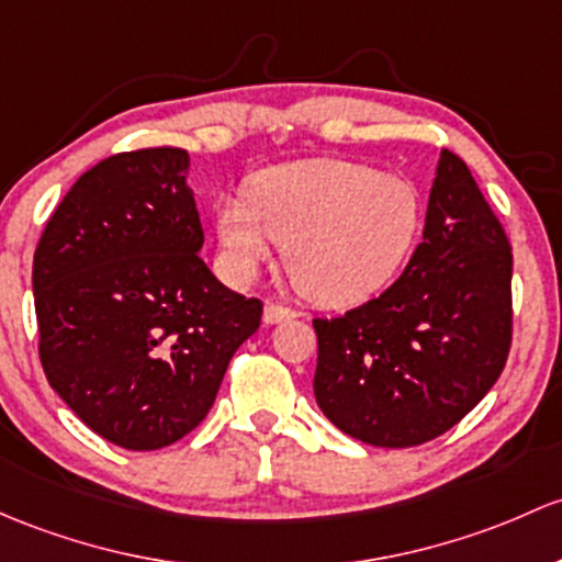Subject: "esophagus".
Here are the masks:
<instances>
[{"label":"esophagus","instance_id":"esophagus-1","mask_svg":"<svg viewBox=\"0 0 562 562\" xmlns=\"http://www.w3.org/2000/svg\"><path fill=\"white\" fill-rule=\"evenodd\" d=\"M291 317H296V310H291V306L285 304H277V301H269L263 310L266 323H282V321H291Z\"/></svg>","mask_w":562,"mask_h":562}]
</instances>
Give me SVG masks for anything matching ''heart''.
Returning <instances> with one entry per match:
<instances>
[{"label":"heart","instance_id":"b5f03b06","mask_svg":"<svg viewBox=\"0 0 562 562\" xmlns=\"http://www.w3.org/2000/svg\"><path fill=\"white\" fill-rule=\"evenodd\" d=\"M420 221V193L409 180L336 158L271 167L250 193L217 204L234 277L250 280L280 245L296 291L323 306L358 304L387 285Z\"/></svg>","mask_w":562,"mask_h":562}]
</instances>
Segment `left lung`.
<instances>
[{"mask_svg":"<svg viewBox=\"0 0 562 562\" xmlns=\"http://www.w3.org/2000/svg\"><path fill=\"white\" fill-rule=\"evenodd\" d=\"M512 245L463 158L441 150L423 241L382 296L315 317V398L352 439L415 447L484 398L512 347Z\"/></svg>","mask_w":562,"mask_h":562,"instance_id":"left-lung-1","label":"left lung"}]
</instances>
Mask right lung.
I'll return each mask as SVG.
<instances>
[{"mask_svg":"<svg viewBox=\"0 0 562 562\" xmlns=\"http://www.w3.org/2000/svg\"><path fill=\"white\" fill-rule=\"evenodd\" d=\"M188 153H115L69 188L34 250L40 360L93 434L161 450L210 412L263 304L228 291L199 256Z\"/></svg>","mask_w":562,"mask_h":562,"instance_id":"add662e5","label":"right lung"}]
</instances>
